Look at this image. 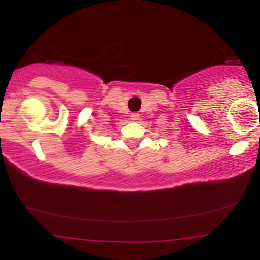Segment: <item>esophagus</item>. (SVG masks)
Wrapping results in <instances>:
<instances>
[{
  "mask_svg": "<svg viewBox=\"0 0 260 260\" xmlns=\"http://www.w3.org/2000/svg\"><path fill=\"white\" fill-rule=\"evenodd\" d=\"M138 113H132V115H131V120H138Z\"/></svg>",
  "mask_w": 260,
  "mask_h": 260,
  "instance_id": "esophagus-1",
  "label": "esophagus"
}]
</instances>
